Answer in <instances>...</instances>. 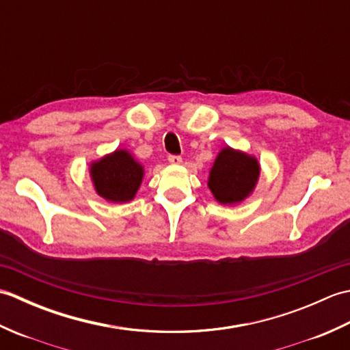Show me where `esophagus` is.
Masks as SVG:
<instances>
[{
    "label": "esophagus",
    "mask_w": 350,
    "mask_h": 350,
    "mask_svg": "<svg viewBox=\"0 0 350 350\" xmlns=\"http://www.w3.org/2000/svg\"><path fill=\"white\" fill-rule=\"evenodd\" d=\"M168 162L171 163V165H180L182 158H180V156H177V154H170L168 156Z\"/></svg>",
    "instance_id": "obj_1"
}]
</instances>
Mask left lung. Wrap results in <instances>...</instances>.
Instances as JSON below:
<instances>
[{"instance_id": "obj_1", "label": "left lung", "mask_w": 350, "mask_h": 350, "mask_svg": "<svg viewBox=\"0 0 350 350\" xmlns=\"http://www.w3.org/2000/svg\"><path fill=\"white\" fill-rule=\"evenodd\" d=\"M258 176L260 165L254 156L224 147L211 168L207 187L221 204H236L254 191Z\"/></svg>"}]
</instances>
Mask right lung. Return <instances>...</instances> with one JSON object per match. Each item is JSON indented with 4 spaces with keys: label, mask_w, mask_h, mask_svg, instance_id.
Segmentation results:
<instances>
[{
    "label": "right lung",
    "mask_w": 350,
    "mask_h": 350,
    "mask_svg": "<svg viewBox=\"0 0 350 350\" xmlns=\"http://www.w3.org/2000/svg\"><path fill=\"white\" fill-rule=\"evenodd\" d=\"M90 176L98 194L107 202L126 203L135 197L143 182L144 167L123 148L92 162Z\"/></svg>",
    "instance_id": "obj_1"
}]
</instances>
